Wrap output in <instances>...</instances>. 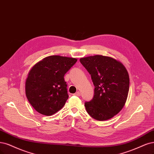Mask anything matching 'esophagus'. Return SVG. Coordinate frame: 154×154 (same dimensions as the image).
Wrapping results in <instances>:
<instances>
[{"label":"esophagus","mask_w":154,"mask_h":154,"mask_svg":"<svg viewBox=\"0 0 154 154\" xmlns=\"http://www.w3.org/2000/svg\"><path fill=\"white\" fill-rule=\"evenodd\" d=\"M73 95H76V96H80L81 94H80V92H76L75 94H74Z\"/></svg>","instance_id":"obj_1"}]
</instances>
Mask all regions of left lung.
<instances>
[{
    "instance_id": "1",
    "label": "left lung",
    "mask_w": 154,
    "mask_h": 154,
    "mask_svg": "<svg viewBox=\"0 0 154 154\" xmlns=\"http://www.w3.org/2000/svg\"><path fill=\"white\" fill-rule=\"evenodd\" d=\"M91 75L94 95L85 103L87 113L97 120L110 119L118 114L128 98L129 76L125 66L113 58L94 55L79 60Z\"/></svg>"
}]
</instances>
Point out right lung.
<instances>
[{"mask_svg": "<svg viewBox=\"0 0 154 154\" xmlns=\"http://www.w3.org/2000/svg\"><path fill=\"white\" fill-rule=\"evenodd\" d=\"M76 62L75 58L52 55L31 69L26 79L25 94L38 112L50 116L63 108L69 97L63 76Z\"/></svg>", "mask_w": 154, "mask_h": 154, "instance_id": "obj_1", "label": "right lung"}]
</instances>
